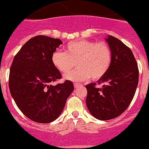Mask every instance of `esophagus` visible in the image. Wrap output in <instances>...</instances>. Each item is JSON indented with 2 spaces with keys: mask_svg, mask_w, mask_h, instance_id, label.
<instances>
[{
  "mask_svg": "<svg viewBox=\"0 0 149 149\" xmlns=\"http://www.w3.org/2000/svg\"><path fill=\"white\" fill-rule=\"evenodd\" d=\"M81 85V84H79V83H74V87L75 88H77V87Z\"/></svg>",
  "mask_w": 149,
  "mask_h": 149,
  "instance_id": "obj_1",
  "label": "esophagus"
}]
</instances>
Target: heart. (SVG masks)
<instances>
[{
  "label": "heart",
  "mask_w": 149,
  "mask_h": 149,
  "mask_svg": "<svg viewBox=\"0 0 149 149\" xmlns=\"http://www.w3.org/2000/svg\"><path fill=\"white\" fill-rule=\"evenodd\" d=\"M51 60L53 65L64 74L69 73L77 65L79 68L65 75V79L81 81L91 76L93 80H98L108 73L112 53L105 43L81 39L68 43L65 53L54 52Z\"/></svg>",
  "instance_id": "heart-1"
}]
</instances>
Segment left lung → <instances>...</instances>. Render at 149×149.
I'll return each instance as SVG.
<instances>
[{"mask_svg":"<svg viewBox=\"0 0 149 149\" xmlns=\"http://www.w3.org/2000/svg\"><path fill=\"white\" fill-rule=\"evenodd\" d=\"M105 41L112 53L108 73L96 83L87 84L86 105L96 119L108 120L121 115L133 100L139 80V70L133 53L120 40L108 36Z\"/></svg>","mask_w":149,"mask_h":149,"instance_id":"left-lung-1","label":"left lung"}]
</instances>
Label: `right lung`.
<instances>
[{
  "label": "right lung",
  "mask_w": 149,
  "mask_h": 149,
  "mask_svg": "<svg viewBox=\"0 0 149 149\" xmlns=\"http://www.w3.org/2000/svg\"><path fill=\"white\" fill-rule=\"evenodd\" d=\"M62 42L37 36L25 43L13 59L9 87L18 108L26 117L39 123L56 120L73 91V82L52 85L61 75L52 62V55Z\"/></svg>",
  "instance_id": "add662e5"
}]
</instances>
